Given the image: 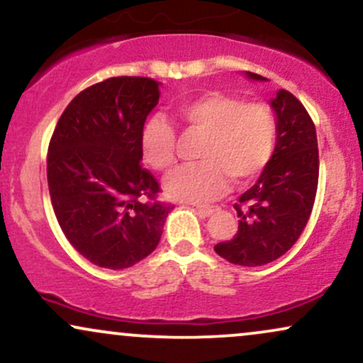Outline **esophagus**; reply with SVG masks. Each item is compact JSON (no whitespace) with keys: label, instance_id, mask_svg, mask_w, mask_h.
I'll use <instances>...</instances> for the list:
<instances>
[{"label":"esophagus","instance_id":"obj_1","mask_svg":"<svg viewBox=\"0 0 363 363\" xmlns=\"http://www.w3.org/2000/svg\"><path fill=\"white\" fill-rule=\"evenodd\" d=\"M196 211H198V215L201 216V218H206V216H210L213 211H216V206H198Z\"/></svg>","mask_w":363,"mask_h":363}]
</instances>
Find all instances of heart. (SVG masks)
I'll return each mask as SVG.
<instances>
[{"label":"heart","mask_w":363,"mask_h":363,"mask_svg":"<svg viewBox=\"0 0 363 363\" xmlns=\"http://www.w3.org/2000/svg\"><path fill=\"white\" fill-rule=\"evenodd\" d=\"M176 118L187 131L203 133L196 148L199 162L165 177L164 191L179 201L203 203L218 198L227 182L252 181L273 155L277 116L266 102H244L235 95L210 90L179 102ZM176 129L153 116L141 129V153L155 170H169L176 162Z\"/></svg>","instance_id":"1"}]
</instances>
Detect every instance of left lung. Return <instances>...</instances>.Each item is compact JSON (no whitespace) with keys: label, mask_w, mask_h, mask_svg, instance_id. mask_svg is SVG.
<instances>
[{"label":"left lung","mask_w":363,"mask_h":363,"mask_svg":"<svg viewBox=\"0 0 363 363\" xmlns=\"http://www.w3.org/2000/svg\"><path fill=\"white\" fill-rule=\"evenodd\" d=\"M252 80H264L247 72ZM277 114V147L261 177L234 208L239 230L215 252L232 264L262 266L297 242L314 206L319 179V150L309 112L290 91L272 101Z\"/></svg>","instance_id":"obj_1"}]
</instances>
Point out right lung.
I'll return each instance as SVG.
<instances>
[{
  "instance_id": "add662e5",
  "label": "right lung",
  "mask_w": 363,
  "mask_h": 363,
  "mask_svg": "<svg viewBox=\"0 0 363 363\" xmlns=\"http://www.w3.org/2000/svg\"><path fill=\"white\" fill-rule=\"evenodd\" d=\"M160 83L114 77L89 86L57 121L49 141L48 184L57 223L94 264L126 269L155 251L172 206L141 165V129Z\"/></svg>"
}]
</instances>
